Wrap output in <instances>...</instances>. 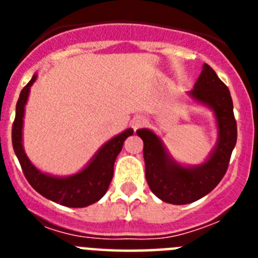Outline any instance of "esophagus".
<instances>
[{"label":"esophagus","instance_id":"esophagus-1","mask_svg":"<svg viewBox=\"0 0 258 258\" xmlns=\"http://www.w3.org/2000/svg\"><path fill=\"white\" fill-rule=\"evenodd\" d=\"M145 124H146V118L145 117H137V118H134L133 127H134V129H138V127L143 126Z\"/></svg>","mask_w":258,"mask_h":258}]
</instances>
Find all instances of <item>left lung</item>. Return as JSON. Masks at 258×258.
Listing matches in <instances>:
<instances>
[{
	"mask_svg": "<svg viewBox=\"0 0 258 258\" xmlns=\"http://www.w3.org/2000/svg\"><path fill=\"white\" fill-rule=\"evenodd\" d=\"M188 95L209 107L217 121V145L206 163L195 166L181 165L170 156L163 141L154 132L137 131V136L143 141L146 179L150 188L159 199L177 206L202 199L220 183L238 137L230 90L211 66L203 64L202 74Z\"/></svg>",
	"mask_w": 258,
	"mask_h": 258,
	"instance_id": "left-lung-1",
	"label": "left lung"
}]
</instances>
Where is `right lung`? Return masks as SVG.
Returning a JSON list of instances; mask_svg holds the SVG:
<instances>
[{"label":"right lung","mask_w":258,"mask_h":258,"mask_svg":"<svg viewBox=\"0 0 258 258\" xmlns=\"http://www.w3.org/2000/svg\"><path fill=\"white\" fill-rule=\"evenodd\" d=\"M37 76L33 75L28 84L20 92L17 103V113L13 124V147L23 173L27 181L38 194L46 199L60 206L70 208H84L94 204L103 198L112 181L113 165L117 155L120 154L124 141L133 134V129H126L112 140L104 143L98 150L90 163L81 172L70 177H54V175L42 173L36 168L23 149V117L24 108L28 101V94L32 84L35 83Z\"/></svg>","instance_id":"add662e5"}]
</instances>
